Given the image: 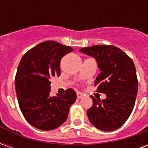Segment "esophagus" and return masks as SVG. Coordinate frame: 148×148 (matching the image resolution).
I'll use <instances>...</instances> for the list:
<instances>
[{"label":"esophagus","mask_w":148,"mask_h":148,"mask_svg":"<svg viewBox=\"0 0 148 148\" xmlns=\"http://www.w3.org/2000/svg\"><path fill=\"white\" fill-rule=\"evenodd\" d=\"M77 97L78 99H81V98H82L83 97V94L80 92H77Z\"/></svg>","instance_id":"esophagus-1"}]
</instances>
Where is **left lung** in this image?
<instances>
[{"mask_svg": "<svg viewBox=\"0 0 148 148\" xmlns=\"http://www.w3.org/2000/svg\"><path fill=\"white\" fill-rule=\"evenodd\" d=\"M79 51L96 58L101 72L94 85L97 92L106 94L102 101L90 96L93 105L87 110L90 123L101 131L116 130L128 119L136 102L138 80L133 61L112 45H95Z\"/></svg>", "mask_w": 148, "mask_h": 148, "instance_id": "8db88e82", "label": "left lung"}]
</instances>
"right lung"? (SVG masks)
Instances as JSON below:
<instances>
[{
  "instance_id": "right-lung-1",
  "label": "right lung",
  "mask_w": 148,
  "mask_h": 148,
  "mask_svg": "<svg viewBox=\"0 0 148 148\" xmlns=\"http://www.w3.org/2000/svg\"><path fill=\"white\" fill-rule=\"evenodd\" d=\"M72 51L70 46L45 41L26 52L19 63L15 77L19 106L26 121L39 130H53L62 125L76 101L73 89L63 95L50 96V80L59 77L62 58Z\"/></svg>"
}]
</instances>
